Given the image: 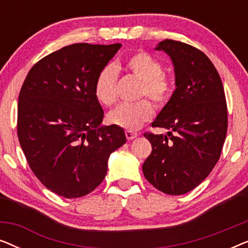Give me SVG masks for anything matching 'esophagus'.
Instances as JSON below:
<instances>
[{"label":"esophagus","instance_id":"1","mask_svg":"<svg viewBox=\"0 0 248 248\" xmlns=\"http://www.w3.org/2000/svg\"><path fill=\"white\" fill-rule=\"evenodd\" d=\"M125 137H126L127 140H133L138 137V133H135V132H132V131H126L125 132Z\"/></svg>","mask_w":248,"mask_h":248}]
</instances>
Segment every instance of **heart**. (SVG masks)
Here are the masks:
<instances>
[{
	"instance_id": "heart-1",
	"label": "heart",
	"mask_w": 248,
	"mask_h": 248,
	"mask_svg": "<svg viewBox=\"0 0 248 248\" xmlns=\"http://www.w3.org/2000/svg\"><path fill=\"white\" fill-rule=\"evenodd\" d=\"M125 70L132 76L142 81L140 97H148L155 106L159 108L166 106L170 100L174 82L165 74L162 64L158 59L148 52L134 53L125 61ZM116 66L108 64L97 74L94 81V96L100 104L111 106L117 100ZM154 109L150 101L144 99L133 105H120L107 115L108 123L127 131H137L145 122L150 121Z\"/></svg>"
}]
</instances>
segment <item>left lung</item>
I'll use <instances>...</instances> for the list:
<instances>
[{
    "label": "left lung",
    "instance_id": "obj_1",
    "mask_svg": "<svg viewBox=\"0 0 248 248\" xmlns=\"http://www.w3.org/2000/svg\"><path fill=\"white\" fill-rule=\"evenodd\" d=\"M155 49L170 56L176 90L151 124L167 128V135L144 133L152 151L142 170L159 191L182 195L201 184L219 160L228 127L226 96L218 71L202 50L172 39Z\"/></svg>",
    "mask_w": 248,
    "mask_h": 248
}]
</instances>
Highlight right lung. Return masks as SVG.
<instances>
[{
    "label": "right lung",
    "instance_id": "obj_1",
    "mask_svg": "<svg viewBox=\"0 0 248 248\" xmlns=\"http://www.w3.org/2000/svg\"><path fill=\"white\" fill-rule=\"evenodd\" d=\"M121 47H63L38 61L20 90V145L36 177L63 198L93 192L106 176L111 152L126 142L122 127L100 126L104 110L93 90L97 74Z\"/></svg>",
    "mask_w": 248,
    "mask_h": 248
}]
</instances>
